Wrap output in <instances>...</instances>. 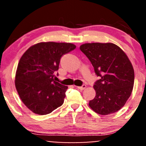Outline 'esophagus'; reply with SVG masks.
Masks as SVG:
<instances>
[{
  "mask_svg": "<svg viewBox=\"0 0 146 146\" xmlns=\"http://www.w3.org/2000/svg\"><path fill=\"white\" fill-rule=\"evenodd\" d=\"M77 87L78 89H79V90H84L86 88V85H82V86H81V87Z\"/></svg>",
  "mask_w": 146,
  "mask_h": 146,
  "instance_id": "obj_1",
  "label": "esophagus"
}]
</instances>
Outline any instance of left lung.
Wrapping results in <instances>:
<instances>
[{
  "mask_svg": "<svg viewBox=\"0 0 146 146\" xmlns=\"http://www.w3.org/2000/svg\"><path fill=\"white\" fill-rule=\"evenodd\" d=\"M80 49L99 78L94 85L96 96L89 106L104 115L118 111L129 98L134 86V71L129 59L113 43H85Z\"/></svg>",
  "mask_w": 146,
  "mask_h": 146,
  "instance_id": "8db88e82",
  "label": "left lung"
}]
</instances>
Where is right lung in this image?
Masks as SVG:
<instances>
[{
  "label": "right lung",
  "instance_id": "1",
  "mask_svg": "<svg viewBox=\"0 0 146 146\" xmlns=\"http://www.w3.org/2000/svg\"><path fill=\"white\" fill-rule=\"evenodd\" d=\"M76 46L65 42H40L29 47L21 57L15 87L24 105L36 114L47 115L64 103L68 87L54 80L63 55Z\"/></svg>",
  "mask_w": 146,
  "mask_h": 146
}]
</instances>
